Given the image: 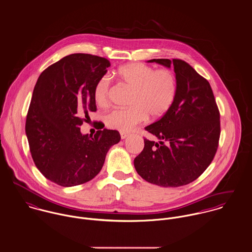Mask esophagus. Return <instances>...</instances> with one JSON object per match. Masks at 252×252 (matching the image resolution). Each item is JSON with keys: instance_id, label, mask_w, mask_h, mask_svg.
<instances>
[{"instance_id": "obj_1", "label": "esophagus", "mask_w": 252, "mask_h": 252, "mask_svg": "<svg viewBox=\"0 0 252 252\" xmlns=\"http://www.w3.org/2000/svg\"><path fill=\"white\" fill-rule=\"evenodd\" d=\"M128 133H125V132H120V136H121V139L122 140H124L125 138H127L128 137Z\"/></svg>"}]
</instances>
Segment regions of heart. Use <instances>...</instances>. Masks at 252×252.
I'll list each match as a JSON object with an SVG mask.
<instances>
[{"mask_svg":"<svg viewBox=\"0 0 252 252\" xmlns=\"http://www.w3.org/2000/svg\"><path fill=\"white\" fill-rule=\"evenodd\" d=\"M120 79L131 89L130 108H116L105 116L109 129L129 132L147 120L163 117L173 107L179 90L178 77L171 69H155L143 63H130L117 70ZM111 80L108 74L96 82L93 96L96 104L106 107L109 103Z\"/></svg>","mask_w":252,"mask_h":252,"instance_id":"heart-1","label":"heart"}]
</instances>
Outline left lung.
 <instances>
[{
    "label": "left lung",
    "mask_w": 252,
    "mask_h": 252,
    "mask_svg": "<svg viewBox=\"0 0 252 252\" xmlns=\"http://www.w3.org/2000/svg\"><path fill=\"white\" fill-rule=\"evenodd\" d=\"M174 70L179 90L172 108L145 127L158 142L144 138V150L135 158L138 174L152 184L178 187L197 180L216 156L220 113L210 82L180 59H152Z\"/></svg>",
    "instance_id": "left-lung-1"
}]
</instances>
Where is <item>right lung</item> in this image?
<instances>
[{
  "mask_svg": "<svg viewBox=\"0 0 252 252\" xmlns=\"http://www.w3.org/2000/svg\"><path fill=\"white\" fill-rule=\"evenodd\" d=\"M110 66L108 59L85 53L68 55L37 78L25 131L38 171L64 187L85 183L102 170L110 146L120 134L104 129L82 135L80 126L89 111H96L93 90Z\"/></svg>",
  "mask_w": 252,
  "mask_h": 252,
  "instance_id": "1",
  "label": "right lung"
}]
</instances>
